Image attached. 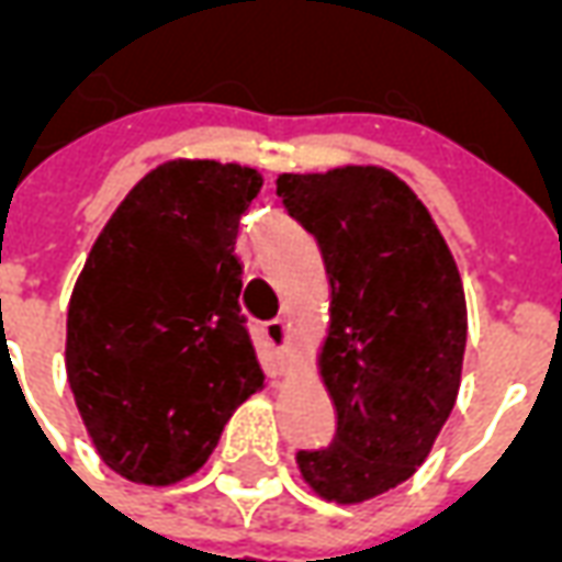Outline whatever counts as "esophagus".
I'll return each mask as SVG.
<instances>
[{"mask_svg":"<svg viewBox=\"0 0 562 562\" xmlns=\"http://www.w3.org/2000/svg\"><path fill=\"white\" fill-rule=\"evenodd\" d=\"M265 334H268V340L277 346V352H280L282 361H289V352H292V328H289V322L273 318V322L265 325Z\"/></svg>","mask_w":562,"mask_h":562,"instance_id":"1","label":"esophagus"}]
</instances>
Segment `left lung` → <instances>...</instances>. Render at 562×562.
Returning a JSON list of instances; mask_svg holds the SVG:
<instances>
[{"label": "left lung", "mask_w": 562, "mask_h": 562, "mask_svg": "<svg viewBox=\"0 0 562 562\" xmlns=\"http://www.w3.org/2000/svg\"><path fill=\"white\" fill-rule=\"evenodd\" d=\"M277 195L316 237L330 282L318 373L337 434L294 460L322 499L355 506L406 482L454 409L463 282L422 198L389 168L280 173Z\"/></svg>", "instance_id": "1"}]
</instances>
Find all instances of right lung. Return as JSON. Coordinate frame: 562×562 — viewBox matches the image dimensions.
Instances as JSON below:
<instances>
[{
	"instance_id": "1",
	"label": "right lung",
	"mask_w": 562,
	"mask_h": 562,
	"mask_svg": "<svg viewBox=\"0 0 562 562\" xmlns=\"http://www.w3.org/2000/svg\"><path fill=\"white\" fill-rule=\"evenodd\" d=\"M261 173L161 161L95 237L68 301L66 373L99 458L138 484L183 482L265 385L240 316L237 225Z\"/></svg>"
}]
</instances>
